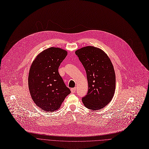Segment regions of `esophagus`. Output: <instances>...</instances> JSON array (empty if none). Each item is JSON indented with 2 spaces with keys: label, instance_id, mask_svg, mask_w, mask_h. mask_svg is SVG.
<instances>
[{
  "label": "esophagus",
  "instance_id": "1",
  "mask_svg": "<svg viewBox=\"0 0 149 149\" xmlns=\"http://www.w3.org/2000/svg\"><path fill=\"white\" fill-rule=\"evenodd\" d=\"M70 91H71L72 93H75L76 92V88H73L70 89Z\"/></svg>",
  "mask_w": 149,
  "mask_h": 149
}]
</instances>
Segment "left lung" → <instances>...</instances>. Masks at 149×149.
<instances>
[{
	"instance_id": "obj_1",
	"label": "left lung",
	"mask_w": 149,
	"mask_h": 149,
	"mask_svg": "<svg viewBox=\"0 0 149 149\" xmlns=\"http://www.w3.org/2000/svg\"><path fill=\"white\" fill-rule=\"evenodd\" d=\"M75 54L87 75L88 92L82 98L85 107L92 111L100 110L112 100L115 90V74L112 62L101 49L92 46L83 47Z\"/></svg>"
}]
</instances>
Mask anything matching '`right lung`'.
Here are the masks:
<instances>
[{
	"instance_id": "add662e5",
	"label": "right lung",
	"mask_w": 149,
	"mask_h": 149,
	"mask_svg": "<svg viewBox=\"0 0 149 149\" xmlns=\"http://www.w3.org/2000/svg\"><path fill=\"white\" fill-rule=\"evenodd\" d=\"M59 48H48L39 54L29 69L28 86L34 103L45 111L58 109L70 93L58 73V68L67 56Z\"/></svg>"
}]
</instances>
